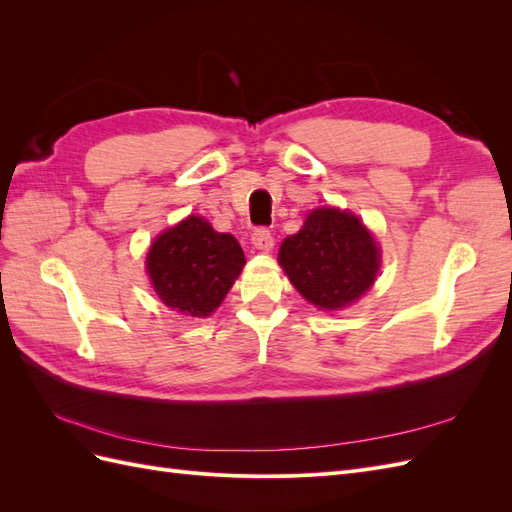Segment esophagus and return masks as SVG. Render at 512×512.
<instances>
[{
    "label": "esophagus",
    "mask_w": 512,
    "mask_h": 512,
    "mask_svg": "<svg viewBox=\"0 0 512 512\" xmlns=\"http://www.w3.org/2000/svg\"><path fill=\"white\" fill-rule=\"evenodd\" d=\"M252 243L256 250L260 252H271L273 250V237H271V230L269 228H256L252 232Z\"/></svg>",
    "instance_id": "34e87169"
}]
</instances>
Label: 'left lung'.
Returning a JSON list of instances; mask_svg holds the SVG:
<instances>
[{
    "instance_id": "obj_1",
    "label": "left lung",
    "mask_w": 512,
    "mask_h": 512,
    "mask_svg": "<svg viewBox=\"0 0 512 512\" xmlns=\"http://www.w3.org/2000/svg\"><path fill=\"white\" fill-rule=\"evenodd\" d=\"M280 265L292 286L320 309H339L356 301L376 280L380 252L356 215L316 209L297 235L280 247Z\"/></svg>"
}]
</instances>
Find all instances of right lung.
<instances>
[{"label":"right lung","mask_w":512,"mask_h":512,"mask_svg":"<svg viewBox=\"0 0 512 512\" xmlns=\"http://www.w3.org/2000/svg\"><path fill=\"white\" fill-rule=\"evenodd\" d=\"M243 265L237 239L196 215L162 232L147 254V273L160 299L196 318L220 307Z\"/></svg>","instance_id":"obj_1"}]
</instances>
